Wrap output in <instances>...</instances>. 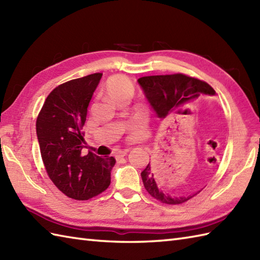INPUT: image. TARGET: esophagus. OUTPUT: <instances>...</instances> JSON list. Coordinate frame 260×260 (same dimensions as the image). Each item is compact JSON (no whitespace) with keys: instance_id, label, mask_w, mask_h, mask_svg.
Returning a JSON list of instances; mask_svg holds the SVG:
<instances>
[{"instance_id":"1","label":"esophagus","mask_w":260,"mask_h":260,"mask_svg":"<svg viewBox=\"0 0 260 260\" xmlns=\"http://www.w3.org/2000/svg\"><path fill=\"white\" fill-rule=\"evenodd\" d=\"M126 154H127V150H124V151H118V152H116V158H121V157H124V156H126Z\"/></svg>"}]
</instances>
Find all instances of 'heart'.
Masks as SVG:
<instances>
[{"mask_svg":"<svg viewBox=\"0 0 260 260\" xmlns=\"http://www.w3.org/2000/svg\"><path fill=\"white\" fill-rule=\"evenodd\" d=\"M106 92L113 101L116 102L125 96H133L134 87L126 77L115 76L107 81Z\"/></svg>","mask_w":260,"mask_h":260,"instance_id":"b5f03b06","label":"heart"}]
</instances>
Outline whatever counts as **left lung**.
<instances>
[{"label": "left lung", "mask_w": 260, "mask_h": 260, "mask_svg": "<svg viewBox=\"0 0 260 260\" xmlns=\"http://www.w3.org/2000/svg\"><path fill=\"white\" fill-rule=\"evenodd\" d=\"M137 82L150 106L162 121L170 120L176 113L192 106L200 96H212L215 93L213 88L207 82L182 74L142 77ZM141 176L146 191L156 200L167 204L186 202L201 191L190 196L169 194L158 186L150 163L141 173Z\"/></svg>", "instance_id": "1"}]
</instances>
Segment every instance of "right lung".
I'll list each match as a JSON object with an SVG mask.
<instances>
[{"label": "right lung", "instance_id": "1", "mask_svg": "<svg viewBox=\"0 0 260 260\" xmlns=\"http://www.w3.org/2000/svg\"><path fill=\"white\" fill-rule=\"evenodd\" d=\"M102 76L88 75L56 87L37 118L38 142L49 178L75 200H88L106 190L116 163L113 156L81 152L88 105Z\"/></svg>", "mask_w": 260, "mask_h": 260}]
</instances>
